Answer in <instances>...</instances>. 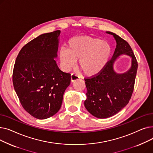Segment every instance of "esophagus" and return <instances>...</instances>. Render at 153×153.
I'll return each instance as SVG.
<instances>
[{
	"mask_svg": "<svg viewBox=\"0 0 153 153\" xmlns=\"http://www.w3.org/2000/svg\"><path fill=\"white\" fill-rule=\"evenodd\" d=\"M79 78L80 77H79V76L77 74H72L71 76V81L72 82H73L75 81H76V80L79 79Z\"/></svg>",
	"mask_w": 153,
	"mask_h": 153,
	"instance_id": "34e87169",
	"label": "esophagus"
}]
</instances>
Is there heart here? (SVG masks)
I'll use <instances>...</instances> for the list:
<instances>
[{
  "label": "heart",
  "instance_id": "obj_1",
  "mask_svg": "<svg viewBox=\"0 0 153 153\" xmlns=\"http://www.w3.org/2000/svg\"><path fill=\"white\" fill-rule=\"evenodd\" d=\"M111 53L108 43L99 38L83 36L71 39L68 49L62 47L59 51L61 67L69 71L79 60V66L89 76L98 74L106 66Z\"/></svg>",
  "mask_w": 153,
  "mask_h": 153
}]
</instances>
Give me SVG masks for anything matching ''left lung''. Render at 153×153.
I'll return each instance as SVG.
<instances>
[{"label":"left lung","instance_id":"1","mask_svg":"<svg viewBox=\"0 0 153 153\" xmlns=\"http://www.w3.org/2000/svg\"><path fill=\"white\" fill-rule=\"evenodd\" d=\"M107 33L113 35L116 40L114 55L98 74L84 79L87 90L85 107L91 114L99 118L117 114L128 103L134 90L138 69V62L130 45L115 33ZM121 54L131 56L132 66L125 74H118L113 69V64Z\"/></svg>","mask_w":153,"mask_h":153}]
</instances>
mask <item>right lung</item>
Returning a JSON list of instances; mask_svg holds the SVG:
<instances>
[{
    "label": "right lung",
    "instance_id": "obj_1",
    "mask_svg": "<svg viewBox=\"0 0 153 153\" xmlns=\"http://www.w3.org/2000/svg\"><path fill=\"white\" fill-rule=\"evenodd\" d=\"M60 33L56 30L32 39L20 51L13 68V87L22 105L39 120L59 111L71 83V74L61 71L54 59Z\"/></svg>",
    "mask_w": 153,
    "mask_h": 153
}]
</instances>
